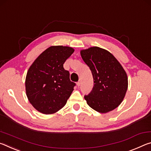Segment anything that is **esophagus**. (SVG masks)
<instances>
[{
  "label": "esophagus",
  "mask_w": 151,
  "mask_h": 151,
  "mask_svg": "<svg viewBox=\"0 0 151 151\" xmlns=\"http://www.w3.org/2000/svg\"><path fill=\"white\" fill-rule=\"evenodd\" d=\"M80 85H81V81L80 80V81H78V82L77 83V86H78V87H79V86H80Z\"/></svg>",
  "instance_id": "obj_1"
}]
</instances>
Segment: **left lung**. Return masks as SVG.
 I'll list each match as a JSON object with an SVG mask.
<instances>
[{
  "instance_id": "1",
  "label": "left lung",
  "mask_w": 151,
  "mask_h": 151,
  "mask_svg": "<svg viewBox=\"0 0 151 151\" xmlns=\"http://www.w3.org/2000/svg\"><path fill=\"white\" fill-rule=\"evenodd\" d=\"M80 54L93 78L92 92L84 96L88 106L100 113L114 110L124 100L128 89L124 68L112 53L98 47L83 49Z\"/></svg>"
}]
</instances>
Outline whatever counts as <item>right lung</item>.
Listing matches in <instances>:
<instances>
[{
  "label": "right lung",
  "mask_w": 151,
  "mask_h": 151,
  "mask_svg": "<svg viewBox=\"0 0 151 151\" xmlns=\"http://www.w3.org/2000/svg\"><path fill=\"white\" fill-rule=\"evenodd\" d=\"M74 52L70 47L51 46L38 56L27 71L26 94L31 105L44 114L61 109L73 90L63 64Z\"/></svg>",
  "instance_id": "add662e5"
}]
</instances>
